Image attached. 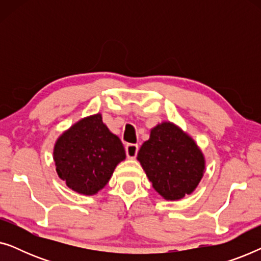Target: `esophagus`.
<instances>
[{"mask_svg":"<svg viewBox=\"0 0 261 261\" xmlns=\"http://www.w3.org/2000/svg\"><path fill=\"white\" fill-rule=\"evenodd\" d=\"M138 151H139V146L135 145V144H128L126 145V154L128 158H135L138 154Z\"/></svg>","mask_w":261,"mask_h":261,"instance_id":"1","label":"esophagus"}]
</instances>
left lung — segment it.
Returning <instances> with one entry per match:
<instances>
[{"label":"left lung","mask_w":261,"mask_h":261,"mask_svg":"<svg viewBox=\"0 0 261 261\" xmlns=\"http://www.w3.org/2000/svg\"><path fill=\"white\" fill-rule=\"evenodd\" d=\"M138 160L155 191L170 201L190 195L204 172V158L197 145L171 122L153 128Z\"/></svg>","instance_id":"8db88e82"}]
</instances>
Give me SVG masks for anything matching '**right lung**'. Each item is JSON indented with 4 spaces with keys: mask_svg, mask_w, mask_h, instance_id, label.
<instances>
[{
    "mask_svg": "<svg viewBox=\"0 0 261 261\" xmlns=\"http://www.w3.org/2000/svg\"><path fill=\"white\" fill-rule=\"evenodd\" d=\"M124 158L122 142L103 123L101 114L78 121L57 140L53 151L60 179L83 195L105 188Z\"/></svg>",
    "mask_w": 261,
    "mask_h": 261,
    "instance_id": "add662e5",
    "label": "right lung"
}]
</instances>
